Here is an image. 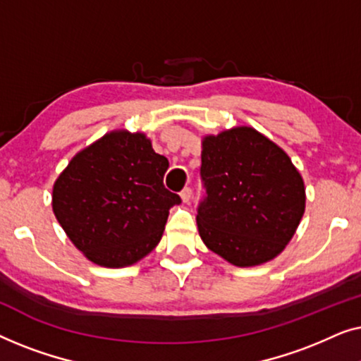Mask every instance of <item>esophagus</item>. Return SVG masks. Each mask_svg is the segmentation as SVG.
Returning a JSON list of instances; mask_svg holds the SVG:
<instances>
[{"label": "esophagus", "mask_w": 361, "mask_h": 361, "mask_svg": "<svg viewBox=\"0 0 361 361\" xmlns=\"http://www.w3.org/2000/svg\"><path fill=\"white\" fill-rule=\"evenodd\" d=\"M190 197H192V189L190 187H184V189H182V192H180V199H182V202H189L190 200Z\"/></svg>", "instance_id": "1"}]
</instances>
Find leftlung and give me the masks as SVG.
Instances as JSON below:
<instances>
[{"mask_svg": "<svg viewBox=\"0 0 361 361\" xmlns=\"http://www.w3.org/2000/svg\"><path fill=\"white\" fill-rule=\"evenodd\" d=\"M197 205L204 243L235 266L278 256L293 238L305 207L302 177L289 156L253 128H233L202 145Z\"/></svg>", "mask_w": 361, "mask_h": 361, "instance_id": "obj_1", "label": "left lung"}]
</instances>
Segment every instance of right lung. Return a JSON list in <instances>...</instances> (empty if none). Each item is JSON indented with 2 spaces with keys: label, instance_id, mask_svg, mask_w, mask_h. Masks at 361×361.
I'll list each match as a JSON object with an SVG mask.
<instances>
[{
  "label": "right lung",
  "instance_id": "obj_1",
  "mask_svg": "<svg viewBox=\"0 0 361 361\" xmlns=\"http://www.w3.org/2000/svg\"><path fill=\"white\" fill-rule=\"evenodd\" d=\"M167 157L145 135L115 131L68 162L54 184L52 209L93 263L130 266L159 243L180 197L164 187Z\"/></svg>",
  "mask_w": 361,
  "mask_h": 361
}]
</instances>
